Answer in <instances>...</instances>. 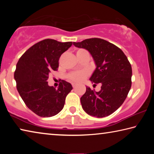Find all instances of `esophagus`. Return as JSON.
I'll return each instance as SVG.
<instances>
[{"instance_id":"1","label":"esophagus","mask_w":154,"mask_h":154,"mask_svg":"<svg viewBox=\"0 0 154 154\" xmlns=\"http://www.w3.org/2000/svg\"><path fill=\"white\" fill-rule=\"evenodd\" d=\"M72 87H73V88H75V87H76L77 86V84H76V83H72Z\"/></svg>"}]
</instances>
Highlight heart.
<instances>
[{"instance_id":"heart-1","label":"heart","mask_w":154,"mask_h":154,"mask_svg":"<svg viewBox=\"0 0 154 154\" xmlns=\"http://www.w3.org/2000/svg\"><path fill=\"white\" fill-rule=\"evenodd\" d=\"M85 51L84 49H79L77 52ZM88 75V72L86 71H80L72 72L69 75V79L73 82H81Z\"/></svg>"}]
</instances>
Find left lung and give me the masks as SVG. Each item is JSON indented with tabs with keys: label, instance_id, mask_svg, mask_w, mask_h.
Wrapping results in <instances>:
<instances>
[{
	"label": "left lung",
	"instance_id": "1",
	"mask_svg": "<svg viewBox=\"0 0 154 154\" xmlns=\"http://www.w3.org/2000/svg\"><path fill=\"white\" fill-rule=\"evenodd\" d=\"M73 45L90 52L96 65L90 80L102 85L99 92L86 86V92L81 97L82 108L96 118L108 116L127 97L132 84L131 64L120 49L104 39L88 38Z\"/></svg>",
	"mask_w": 154,
	"mask_h": 154
}]
</instances>
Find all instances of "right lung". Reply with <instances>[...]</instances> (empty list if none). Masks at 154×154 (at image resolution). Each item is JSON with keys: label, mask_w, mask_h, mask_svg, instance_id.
Segmentation results:
<instances>
[{"label": "right lung", "mask_w": 154, "mask_h": 154, "mask_svg": "<svg viewBox=\"0 0 154 154\" xmlns=\"http://www.w3.org/2000/svg\"><path fill=\"white\" fill-rule=\"evenodd\" d=\"M72 44L43 40L28 49L17 62L14 72L17 90L26 105L38 116L49 118L60 112L72 89L71 83L64 80L58 89L47 82L49 73L58 69L60 57Z\"/></svg>", "instance_id": "right-lung-1"}]
</instances>
